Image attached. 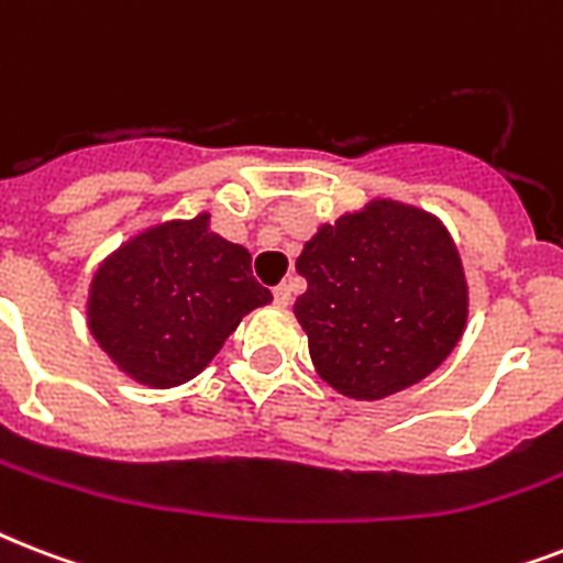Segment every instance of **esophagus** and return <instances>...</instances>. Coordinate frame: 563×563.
I'll return each instance as SVG.
<instances>
[{"instance_id": "esophagus-1", "label": "esophagus", "mask_w": 563, "mask_h": 563, "mask_svg": "<svg viewBox=\"0 0 563 563\" xmlns=\"http://www.w3.org/2000/svg\"><path fill=\"white\" fill-rule=\"evenodd\" d=\"M274 303H277V307H289V303H291V286H289V283H280V286L274 289Z\"/></svg>"}]
</instances>
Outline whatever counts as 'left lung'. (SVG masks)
<instances>
[{
    "mask_svg": "<svg viewBox=\"0 0 563 563\" xmlns=\"http://www.w3.org/2000/svg\"><path fill=\"white\" fill-rule=\"evenodd\" d=\"M307 291L295 318L318 376L351 400L420 383L467 324V280L453 236L432 212L374 198L321 224L298 256Z\"/></svg>",
    "mask_w": 563,
    "mask_h": 563,
    "instance_id": "1",
    "label": "left lung"
}]
</instances>
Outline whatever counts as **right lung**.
Instances as JSON below:
<instances>
[{"mask_svg":"<svg viewBox=\"0 0 563 563\" xmlns=\"http://www.w3.org/2000/svg\"><path fill=\"white\" fill-rule=\"evenodd\" d=\"M272 303L251 254L210 230V212L154 224L92 274L87 324L131 379L172 388L201 374L239 321Z\"/></svg>","mask_w":563,"mask_h":563,"instance_id":"right-lung-1","label":"right lung"}]
</instances>
